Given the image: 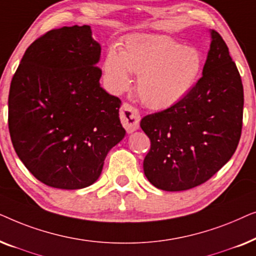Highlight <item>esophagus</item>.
<instances>
[{"instance_id": "34e87169", "label": "esophagus", "mask_w": 256, "mask_h": 256, "mask_svg": "<svg viewBox=\"0 0 256 256\" xmlns=\"http://www.w3.org/2000/svg\"><path fill=\"white\" fill-rule=\"evenodd\" d=\"M120 118L121 124L126 128L128 134L138 130L140 127V114L138 110L130 106L129 104H122L120 110Z\"/></svg>"}]
</instances>
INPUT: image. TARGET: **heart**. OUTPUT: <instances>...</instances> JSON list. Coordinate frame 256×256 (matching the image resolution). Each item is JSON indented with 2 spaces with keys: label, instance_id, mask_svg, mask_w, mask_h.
I'll list each match as a JSON object with an SVG mask.
<instances>
[{
  "label": "heart",
  "instance_id": "heart-1",
  "mask_svg": "<svg viewBox=\"0 0 256 256\" xmlns=\"http://www.w3.org/2000/svg\"><path fill=\"white\" fill-rule=\"evenodd\" d=\"M202 71V54L196 48L157 34L128 37L120 52L110 48L104 60V85L121 93L138 76V93L152 110H166L186 98Z\"/></svg>",
  "mask_w": 256,
  "mask_h": 256
}]
</instances>
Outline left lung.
I'll return each mask as SVG.
<instances>
[{"label":"left lung","instance_id":"obj_1","mask_svg":"<svg viewBox=\"0 0 256 256\" xmlns=\"http://www.w3.org/2000/svg\"><path fill=\"white\" fill-rule=\"evenodd\" d=\"M211 44L202 76L174 106L141 120L152 148L143 160L146 177L164 191H183L210 180L230 160L241 136L244 87L222 36Z\"/></svg>","mask_w":256,"mask_h":256}]
</instances>
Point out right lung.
<instances>
[{"instance_id": "1", "label": "right lung", "mask_w": 256, "mask_h": 256, "mask_svg": "<svg viewBox=\"0 0 256 256\" xmlns=\"http://www.w3.org/2000/svg\"><path fill=\"white\" fill-rule=\"evenodd\" d=\"M100 56L90 26H62L34 40L12 76V146L26 169L51 188L92 185L126 135L120 99L100 85Z\"/></svg>"}]
</instances>
